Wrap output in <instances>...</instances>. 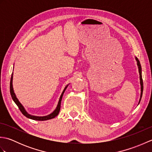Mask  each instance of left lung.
<instances>
[{
    "instance_id": "left-lung-1",
    "label": "left lung",
    "mask_w": 152,
    "mask_h": 152,
    "mask_svg": "<svg viewBox=\"0 0 152 152\" xmlns=\"http://www.w3.org/2000/svg\"><path fill=\"white\" fill-rule=\"evenodd\" d=\"M136 58V60L137 61V65L138 66V71H139V74H140V86H141V94H140V101L139 102H138V104H139L140 102V100L142 98V92H143V81H142V68H141V65H140V61L138 59L137 57H135Z\"/></svg>"
}]
</instances>
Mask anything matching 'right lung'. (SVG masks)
I'll return each instance as SVG.
<instances>
[{
	"instance_id": "1",
	"label": "right lung",
	"mask_w": 152,
	"mask_h": 152,
	"mask_svg": "<svg viewBox=\"0 0 152 152\" xmlns=\"http://www.w3.org/2000/svg\"><path fill=\"white\" fill-rule=\"evenodd\" d=\"M12 80H13V73L12 74V76H11V80H10V94H11V96H12V98L13 99V101H14V102L16 104H17V106H18L19 109L20 110V111L21 112V113L23 114L25 117H27L29 119H34V120H37V121H45V120H48V119H51L52 118H54L55 117H56V116L59 114V112L60 111V108H61V100H62V97H63V93L64 92V91H65L66 88L68 87L67 85L65 88H64V90L63 93H61V95L60 96V99H59V102H58V104L57 106V107L56 108V110L51 113V114H50V115H46V116H42V117H38V116H34V115H30L29 114H28V113L26 112V110H25V108L23 106V105L21 104L20 102H19V101H18V99H17V97H16L15 96V94L14 93V89H13V86H12Z\"/></svg>"
}]
</instances>
